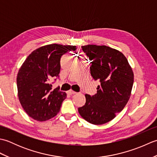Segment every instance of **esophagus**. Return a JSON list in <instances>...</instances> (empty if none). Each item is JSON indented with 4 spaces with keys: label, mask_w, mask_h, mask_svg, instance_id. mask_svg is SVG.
Segmentation results:
<instances>
[{
    "label": "esophagus",
    "mask_w": 157,
    "mask_h": 157,
    "mask_svg": "<svg viewBox=\"0 0 157 157\" xmlns=\"http://www.w3.org/2000/svg\"><path fill=\"white\" fill-rule=\"evenodd\" d=\"M67 93H68L69 94L71 95V94H76L77 92H74L73 90H69V91L67 92Z\"/></svg>",
    "instance_id": "obj_1"
}]
</instances>
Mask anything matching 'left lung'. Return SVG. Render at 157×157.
<instances>
[{
  "instance_id": "1",
  "label": "left lung",
  "mask_w": 157,
  "mask_h": 157,
  "mask_svg": "<svg viewBox=\"0 0 157 157\" xmlns=\"http://www.w3.org/2000/svg\"><path fill=\"white\" fill-rule=\"evenodd\" d=\"M82 47L91 61L90 74L100 85L95 95L85 94L86 103L78 108V112L92 124H104L114 119L128 103L134 84V72L125 55L117 50L105 45Z\"/></svg>"
}]
</instances>
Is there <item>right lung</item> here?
I'll list each match as a JSON object with an SVG mask.
<instances>
[{
    "label": "right lung",
    "mask_w": 157,
    "mask_h": 157,
    "mask_svg": "<svg viewBox=\"0 0 157 157\" xmlns=\"http://www.w3.org/2000/svg\"><path fill=\"white\" fill-rule=\"evenodd\" d=\"M75 46L51 44L41 46L29 55L17 76L19 102L27 114L38 121L54 117L60 111L65 92L56 88L52 90L51 82L59 77L61 57Z\"/></svg>",
    "instance_id": "1"
}]
</instances>
